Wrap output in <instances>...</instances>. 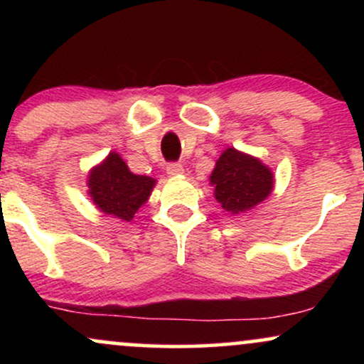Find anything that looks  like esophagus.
<instances>
[{
	"instance_id": "1",
	"label": "esophagus",
	"mask_w": 364,
	"mask_h": 364,
	"mask_svg": "<svg viewBox=\"0 0 364 364\" xmlns=\"http://www.w3.org/2000/svg\"><path fill=\"white\" fill-rule=\"evenodd\" d=\"M166 171H168L169 176H181V174L185 173V168H183L181 164H178V162H174V164H169Z\"/></svg>"
}]
</instances>
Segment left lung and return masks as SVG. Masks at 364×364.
<instances>
[{"instance_id": "1", "label": "left lung", "mask_w": 364, "mask_h": 364, "mask_svg": "<svg viewBox=\"0 0 364 364\" xmlns=\"http://www.w3.org/2000/svg\"><path fill=\"white\" fill-rule=\"evenodd\" d=\"M274 185L275 178L269 166L235 147L220 154L210 174L215 200L229 215L252 210L269 198Z\"/></svg>"}]
</instances>
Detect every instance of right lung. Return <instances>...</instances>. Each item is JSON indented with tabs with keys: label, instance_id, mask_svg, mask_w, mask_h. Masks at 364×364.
<instances>
[{
	"label": "right lung",
	"instance_id": "1",
	"mask_svg": "<svg viewBox=\"0 0 364 364\" xmlns=\"http://www.w3.org/2000/svg\"><path fill=\"white\" fill-rule=\"evenodd\" d=\"M156 183L150 176L133 174L119 154L112 150L90 169L87 193L99 212L121 223H129L139 208L147 203Z\"/></svg>",
	"mask_w": 364,
	"mask_h": 364
}]
</instances>
